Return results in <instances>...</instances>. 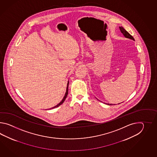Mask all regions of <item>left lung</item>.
Masks as SVG:
<instances>
[{
    "label": "left lung",
    "instance_id": "8db88e82",
    "mask_svg": "<svg viewBox=\"0 0 157 157\" xmlns=\"http://www.w3.org/2000/svg\"><path fill=\"white\" fill-rule=\"evenodd\" d=\"M120 30L121 32L123 33V35H124L125 37L130 39H132V40H135L132 36H131L130 34L128 33L127 31L124 29L123 27H120ZM108 104V105H113V104ZM113 105H114V104H113Z\"/></svg>",
    "mask_w": 157,
    "mask_h": 157
}]
</instances>
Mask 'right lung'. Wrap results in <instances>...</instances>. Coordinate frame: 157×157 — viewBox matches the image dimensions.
I'll return each mask as SVG.
<instances>
[{
    "label": "right lung",
    "instance_id": "obj_1",
    "mask_svg": "<svg viewBox=\"0 0 157 157\" xmlns=\"http://www.w3.org/2000/svg\"><path fill=\"white\" fill-rule=\"evenodd\" d=\"M68 84H69V81H68V83H67V89H66V94H65V95H64V97H63V99L62 100V101H60L59 103L57 105H56V106H54V107H53V108H50V109H53V108H57V107H59V106L60 105L62 104H63V103L65 99H66V98H67V95H68Z\"/></svg>",
    "mask_w": 157,
    "mask_h": 157
}]
</instances>
